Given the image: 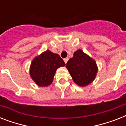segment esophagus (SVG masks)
<instances>
[{
	"label": "esophagus",
	"instance_id": "esophagus-1",
	"mask_svg": "<svg viewBox=\"0 0 126 126\" xmlns=\"http://www.w3.org/2000/svg\"><path fill=\"white\" fill-rule=\"evenodd\" d=\"M63 60H64V61H65V63H67V61H68V60H69V58H68V57H66V58H65V59H63Z\"/></svg>",
	"mask_w": 126,
	"mask_h": 126
}]
</instances>
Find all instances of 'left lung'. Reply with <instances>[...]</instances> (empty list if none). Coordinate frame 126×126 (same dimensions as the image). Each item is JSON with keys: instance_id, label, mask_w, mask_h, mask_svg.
<instances>
[{"instance_id": "1", "label": "left lung", "mask_w": 126, "mask_h": 126, "mask_svg": "<svg viewBox=\"0 0 126 126\" xmlns=\"http://www.w3.org/2000/svg\"><path fill=\"white\" fill-rule=\"evenodd\" d=\"M66 67L73 80L80 86H86L94 80L97 73L95 61L81 49L74 53L67 61Z\"/></svg>"}]
</instances>
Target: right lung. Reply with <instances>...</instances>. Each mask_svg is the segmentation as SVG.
I'll return each instance as SVG.
<instances>
[{"instance_id": "1", "label": "right lung", "mask_w": 126, "mask_h": 126, "mask_svg": "<svg viewBox=\"0 0 126 126\" xmlns=\"http://www.w3.org/2000/svg\"><path fill=\"white\" fill-rule=\"evenodd\" d=\"M65 65V62L58 54L46 50L32 60L30 75L38 86H47L52 82L56 70Z\"/></svg>"}]
</instances>
